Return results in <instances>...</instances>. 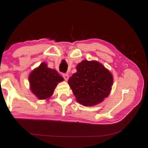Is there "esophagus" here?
<instances>
[{"instance_id":"34e87169","label":"esophagus","mask_w":148,"mask_h":148,"mask_svg":"<svg viewBox=\"0 0 148 148\" xmlns=\"http://www.w3.org/2000/svg\"><path fill=\"white\" fill-rule=\"evenodd\" d=\"M63 76L64 79H65V81H67V80H68V79H69V75L67 74H64L63 75Z\"/></svg>"}]
</instances>
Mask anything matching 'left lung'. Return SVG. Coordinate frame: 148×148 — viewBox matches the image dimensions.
<instances>
[{"label": "left lung", "mask_w": 148, "mask_h": 148, "mask_svg": "<svg viewBox=\"0 0 148 148\" xmlns=\"http://www.w3.org/2000/svg\"><path fill=\"white\" fill-rule=\"evenodd\" d=\"M76 70L68 83L77 102L84 106H93L108 97L113 77L101 63L83 60L77 65Z\"/></svg>", "instance_id": "8db88e82"}]
</instances>
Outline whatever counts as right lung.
I'll use <instances>...</instances> for the list:
<instances>
[{"label":"right lung","instance_id":"add662e5","mask_svg":"<svg viewBox=\"0 0 148 148\" xmlns=\"http://www.w3.org/2000/svg\"><path fill=\"white\" fill-rule=\"evenodd\" d=\"M28 79L32 92L39 100L50 98L56 86L64 80L57 71L48 68L44 62L31 72Z\"/></svg>","mask_w":148,"mask_h":148}]
</instances>
